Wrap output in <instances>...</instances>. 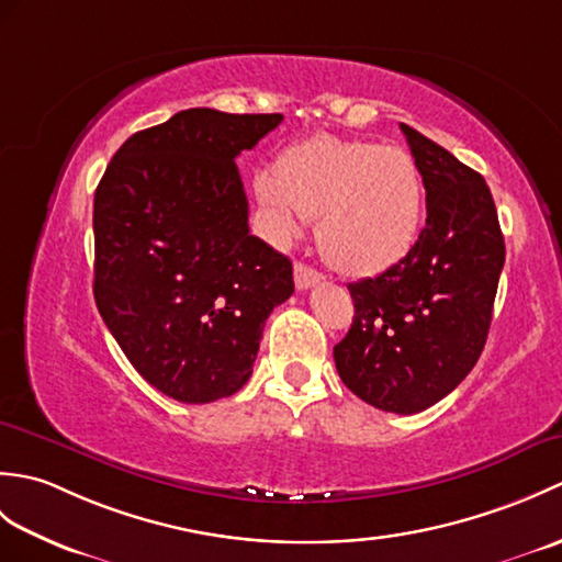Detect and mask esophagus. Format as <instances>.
<instances>
[{"mask_svg": "<svg viewBox=\"0 0 562 562\" xmlns=\"http://www.w3.org/2000/svg\"><path fill=\"white\" fill-rule=\"evenodd\" d=\"M318 282H321V272L304 266V262H296V266H294V284H296V290L304 292L308 288H314V284H318Z\"/></svg>", "mask_w": 562, "mask_h": 562, "instance_id": "1", "label": "esophagus"}]
</instances>
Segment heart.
<instances>
[{
	"label": "heart",
	"instance_id": "heart-1",
	"mask_svg": "<svg viewBox=\"0 0 562 562\" xmlns=\"http://www.w3.org/2000/svg\"><path fill=\"white\" fill-rule=\"evenodd\" d=\"M254 190L278 236L296 217H318V246L333 268L376 274L408 254L423 214V181L408 151L318 135L296 142L258 173Z\"/></svg>",
	"mask_w": 562,
	"mask_h": 562
}]
</instances>
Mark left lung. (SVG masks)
<instances>
[{"label": "left lung", "mask_w": 562, "mask_h": 562, "mask_svg": "<svg viewBox=\"0 0 562 562\" xmlns=\"http://www.w3.org/2000/svg\"><path fill=\"white\" fill-rule=\"evenodd\" d=\"M401 130L423 176L427 220L398 262L348 284L355 318L333 357L355 396L413 415L445 398L479 362L505 238L483 176L417 130Z\"/></svg>", "instance_id": "8db88e82"}]
</instances>
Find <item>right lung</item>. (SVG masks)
<instances>
[{
  "label": "right lung",
  "mask_w": 562,
  "mask_h": 562,
  "mask_svg": "<svg viewBox=\"0 0 562 562\" xmlns=\"http://www.w3.org/2000/svg\"><path fill=\"white\" fill-rule=\"evenodd\" d=\"M280 113L190 109L139 130L93 195V300L137 372L181 403L232 396L254 374L292 262L248 232L236 157Z\"/></svg>",
  "instance_id": "right-lung-1"
}]
</instances>
